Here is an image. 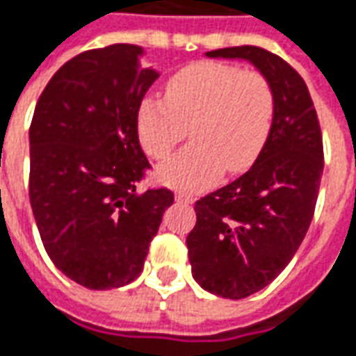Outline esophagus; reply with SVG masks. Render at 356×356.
<instances>
[{
	"mask_svg": "<svg viewBox=\"0 0 356 356\" xmlns=\"http://www.w3.org/2000/svg\"><path fill=\"white\" fill-rule=\"evenodd\" d=\"M176 202H182V203H193L195 202V197L193 195H190V193H184V192H176Z\"/></svg>",
	"mask_w": 356,
	"mask_h": 356,
	"instance_id": "esophagus-1",
	"label": "esophagus"
}]
</instances>
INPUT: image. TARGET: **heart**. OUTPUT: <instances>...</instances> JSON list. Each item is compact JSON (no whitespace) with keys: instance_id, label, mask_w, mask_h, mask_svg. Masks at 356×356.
I'll return each mask as SVG.
<instances>
[{"instance_id":"b5f03b06","label":"heart","mask_w":356,"mask_h":356,"mask_svg":"<svg viewBox=\"0 0 356 356\" xmlns=\"http://www.w3.org/2000/svg\"><path fill=\"white\" fill-rule=\"evenodd\" d=\"M275 118V90L264 73L222 61H200L166 83L164 100L145 99L137 131L145 153L164 161L188 136L193 143L159 168L186 192L215 186L220 174L248 170L264 151Z\"/></svg>"}]
</instances>
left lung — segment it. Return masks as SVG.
Wrapping results in <instances>:
<instances>
[{
    "mask_svg": "<svg viewBox=\"0 0 356 356\" xmlns=\"http://www.w3.org/2000/svg\"><path fill=\"white\" fill-rule=\"evenodd\" d=\"M207 56L250 60L275 90L264 151L238 180L195 202L197 222L186 238L193 279L238 300L269 285L305 240L322 182V129L305 79L281 56L259 46Z\"/></svg>",
    "mask_w": 356,
    "mask_h": 356,
    "instance_id": "8db88e82",
    "label": "left lung"
}]
</instances>
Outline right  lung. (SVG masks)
Here are the masks:
<instances>
[{
	"label": "right lung",
	"instance_id": "obj_1",
	"mask_svg": "<svg viewBox=\"0 0 356 356\" xmlns=\"http://www.w3.org/2000/svg\"><path fill=\"white\" fill-rule=\"evenodd\" d=\"M136 44L75 56L42 90L31 122L29 195L54 266L106 291L143 271L166 188L137 192L151 164L139 145V106L159 73L141 70Z\"/></svg>",
	"mask_w": 356,
	"mask_h": 356
}]
</instances>
